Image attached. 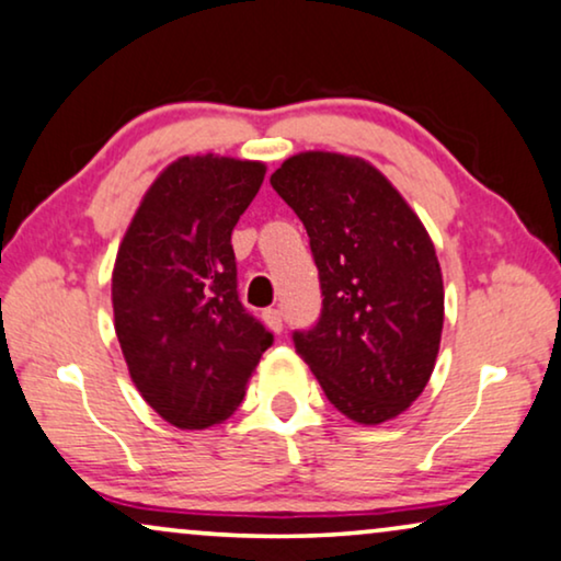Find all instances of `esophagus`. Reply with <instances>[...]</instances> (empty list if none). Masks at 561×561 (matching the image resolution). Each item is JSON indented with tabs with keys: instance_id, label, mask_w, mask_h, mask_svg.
<instances>
[{
	"instance_id": "obj_1",
	"label": "esophagus",
	"mask_w": 561,
	"mask_h": 561,
	"mask_svg": "<svg viewBox=\"0 0 561 561\" xmlns=\"http://www.w3.org/2000/svg\"><path fill=\"white\" fill-rule=\"evenodd\" d=\"M264 323L272 328L274 333H282V328H285V323H282V310L279 308H266L264 310Z\"/></svg>"
}]
</instances>
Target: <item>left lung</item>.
Instances as JSON below:
<instances>
[{
    "label": "left lung",
    "instance_id": "8db88e82",
    "mask_svg": "<svg viewBox=\"0 0 561 561\" xmlns=\"http://www.w3.org/2000/svg\"><path fill=\"white\" fill-rule=\"evenodd\" d=\"M310 236L323 308L293 341L325 398L377 425L428 385L444 328V279L423 222L367 161L293 156L268 179Z\"/></svg>",
    "mask_w": 561,
    "mask_h": 561
}]
</instances>
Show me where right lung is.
<instances>
[{"mask_svg": "<svg viewBox=\"0 0 561 561\" xmlns=\"http://www.w3.org/2000/svg\"><path fill=\"white\" fill-rule=\"evenodd\" d=\"M266 167L184 156L146 192L112 272L115 333L144 400L176 428H210L241 405L274 343L238 300L230 233Z\"/></svg>", "mask_w": 561, "mask_h": 561, "instance_id": "right-lung-1", "label": "right lung"}]
</instances>
